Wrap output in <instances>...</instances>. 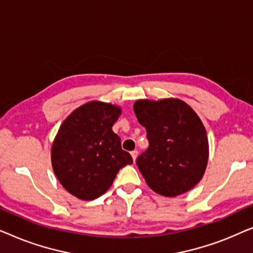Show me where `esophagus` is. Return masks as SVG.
Wrapping results in <instances>:
<instances>
[{"instance_id": "1", "label": "esophagus", "mask_w": 253, "mask_h": 253, "mask_svg": "<svg viewBox=\"0 0 253 253\" xmlns=\"http://www.w3.org/2000/svg\"><path fill=\"white\" fill-rule=\"evenodd\" d=\"M137 155H138V152H137V151H132V152H131V157H132V160H133V161H136Z\"/></svg>"}]
</instances>
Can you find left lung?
Listing matches in <instances>:
<instances>
[{
	"label": "left lung",
	"mask_w": 253,
	"mask_h": 253,
	"mask_svg": "<svg viewBox=\"0 0 253 253\" xmlns=\"http://www.w3.org/2000/svg\"><path fill=\"white\" fill-rule=\"evenodd\" d=\"M133 110L150 141L137 159L147 185L165 197L195 188L209 162L206 129L195 110L175 98L137 100Z\"/></svg>",
	"instance_id": "left-lung-1"
}]
</instances>
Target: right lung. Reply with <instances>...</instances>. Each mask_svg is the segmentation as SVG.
<instances>
[{
  "instance_id": "right-lung-1",
  "label": "right lung",
  "mask_w": 253,
  "mask_h": 253,
  "mask_svg": "<svg viewBox=\"0 0 253 253\" xmlns=\"http://www.w3.org/2000/svg\"><path fill=\"white\" fill-rule=\"evenodd\" d=\"M121 107L89 101L61 124L51 145V166L62 186L82 200H93L113 184L117 172L132 164L113 131Z\"/></svg>"
}]
</instances>
